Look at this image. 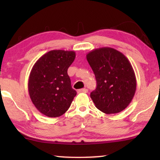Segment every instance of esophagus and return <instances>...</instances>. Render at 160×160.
I'll return each instance as SVG.
<instances>
[{
  "label": "esophagus",
  "instance_id": "1",
  "mask_svg": "<svg viewBox=\"0 0 160 160\" xmlns=\"http://www.w3.org/2000/svg\"><path fill=\"white\" fill-rule=\"evenodd\" d=\"M88 92V90H87L86 88H83V89H80V90H78V93H87Z\"/></svg>",
  "mask_w": 160,
  "mask_h": 160
}]
</instances>
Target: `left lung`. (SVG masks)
<instances>
[{"mask_svg": "<svg viewBox=\"0 0 160 160\" xmlns=\"http://www.w3.org/2000/svg\"><path fill=\"white\" fill-rule=\"evenodd\" d=\"M86 58L97 81V88L90 94L95 107L107 114L122 112L136 90V78L128 59L110 47L96 48Z\"/></svg>", "mask_w": 160, "mask_h": 160, "instance_id": "1", "label": "left lung"}]
</instances>
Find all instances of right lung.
<instances>
[{
  "instance_id": "right-lung-1",
  "label": "right lung",
  "mask_w": 160,
  "mask_h": 160,
  "mask_svg": "<svg viewBox=\"0 0 160 160\" xmlns=\"http://www.w3.org/2000/svg\"><path fill=\"white\" fill-rule=\"evenodd\" d=\"M75 58V51L52 50L32 67L28 80L29 97L44 115L58 117L69 109L77 94L68 75V68Z\"/></svg>"
}]
</instances>
